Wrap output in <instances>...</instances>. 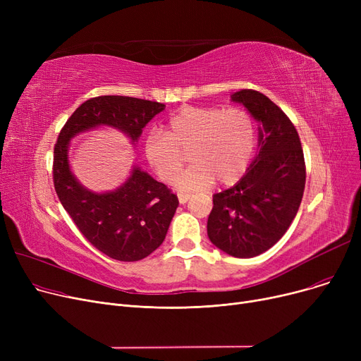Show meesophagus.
<instances>
[{"label": "esophagus", "mask_w": 361, "mask_h": 361, "mask_svg": "<svg viewBox=\"0 0 361 361\" xmlns=\"http://www.w3.org/2000/svg\"><path fill=\"white\" fill-rule=\"evenodd\" d=\"M190 195H187V193H178V200H180V203L181 204H184V203H187L188 200H190Z\"/></svg>", "instance_id": "34e87169"}]
</instances>
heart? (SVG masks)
Returning a JSON list of instances; mask_svg holds the SVG:
<instances>
[{"mask_svg":"<svg viewBox=\"0 0 361 361\" xmlns=\"http://www.w3.org/2000/svg\"><path fill=\"white\" fill-rule=\"evenodd\" d=\"M143 149L146 161L164 181L180 173L188 154L192 166L174 181L180 192L204 190L215 180L231 185L252 162L256 124L241 108L183 106L168 120L164 135H147Z\"/></svg>","mask_w":361,"mask_h":361,"instance_id":"b5f03b06","label":"heart"}]
</instances>
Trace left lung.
I'll return each mask as SVG.
<instances>
[{
	"label": "left lung",
	"mask_w": 361,
	"mask_h": 361,
	"mask_svg": "<svg viewBox=\"0 0 361 361\" xmlns=\"http://www.w3.org/2000/svg\"><path fill=\"white\" fill-rule=\"evenodd\" d=\"M259 126V152L241 180L214 195L207 235L224 253L249 259L269 250L287 233L300 207L306 164L298 133L283 111L263 93L231 94Z\"/></svg>",
	"instance_id": "left-lung-1"
}]
</instances>
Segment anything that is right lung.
<instances>
[{"mask_svg":"<svg viewBox=\"0 0 361 361\" xmlns=\"http://www.w3.org/2000/svg\"><path fill=\"white\" fill-rule=\"evenodd\" d=\"M164 109L159 102L117 94L92 98L71 114L55 143L52 176L56 196L83 237L111 259L136 262L155 252L166 235L178 199L137 165L116 190H89L70 169V140L83 131L108 126L136 145L146 124Z\"/></svg>","mask_w":361,"mask_h":361,"instance_id":"1","label":"right lung"}]
</instances>
